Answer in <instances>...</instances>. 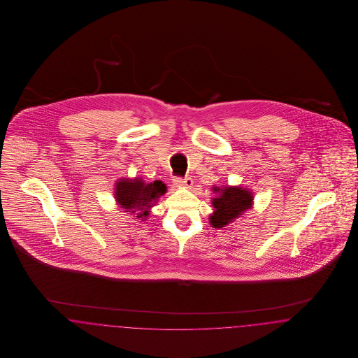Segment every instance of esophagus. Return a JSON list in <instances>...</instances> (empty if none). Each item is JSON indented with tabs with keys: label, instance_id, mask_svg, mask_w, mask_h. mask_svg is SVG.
Masks as SVG:
<instances>
[{
	"label": "esophagus",
	"instance_id": "esophagus-1",
	"mask_svg": "<svg viewBox=\"0 0 358 358\" xmlns=\"http://www.w3.org/2000/svg\"><path fill=\"white\" fill-rule=\"evenodd\" d=\"M173 184H174L176 187H187V189H189V187H192V185H193V181H192L190 177H185V178H174Z\"/></svg>",
	"mask_w": 358,
	"mask_h": 358
}]
</instances>
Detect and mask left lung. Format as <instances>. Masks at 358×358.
Masks as SVG:
<instances>
[{"label": "left lung", "mask_w": 358, "mask_h": 358, "mask_svg": "<svg viewBox=\"0 0 358 358\" xmlns=\"http://www.w3.org/2000/svg\"><path fill=\"white\" fill-rule=\"evenodd\" d=\"M215 193H219L212 205L215 212L209 216V222L213 228H222L238 219L247 209H251L252 193L240 187H213Z\"/></svg>", "instance_id": "1"}]
</instances>
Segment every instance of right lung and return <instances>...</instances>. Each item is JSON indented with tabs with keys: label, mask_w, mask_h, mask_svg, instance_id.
<instances>
[{
	"label": "right lung",
	"mask_w": 358,
	"mask_h": 358,
	"mask_svg": "<svg viewBox=\"0 0 358 358\" xmlns=\"http://www.w3.org/2000/svg\"><path fill=\"white\" fill-rule=\"evenodd\" d=\"M166 193V185L162 181L146 184L142 178H122L115 185V200L124 212L136 215L138 220H148L149 209L157 200Z\"/></svg>",
	"instance_id": "1"
}]
</instances>
